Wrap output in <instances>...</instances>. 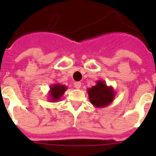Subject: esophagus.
Segmentation results:
<instances>
[{
  "instance_id": "1",
  "label": "esophagus",
  "mask_w": 156,
  "mask_h": 156,
  "mask_svg": "<svg viewBox=\"0 0 156 156\" xmlns=\"http://www.w3.org/2000/svg\"><path fill=\"white\" fill-rule=\"evenodd\" d=\"M73 86H74V87L77 88V89H79V88H81L82 83H81L80 82H75V83H73Z\"/></svg>"
}]
</instances>
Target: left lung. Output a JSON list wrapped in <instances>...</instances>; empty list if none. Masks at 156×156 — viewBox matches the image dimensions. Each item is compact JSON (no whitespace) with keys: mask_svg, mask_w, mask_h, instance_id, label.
I'll use <instances>...</instances> for the list:
<instances>
[{"mask_svg":"<svg viewBox=\"0 0 156 156\" xmlns=\"http://www.w3.org/2000/svg\"><path fill=\"white\" fill-rule=\"evenodd\" d=\"M90 104L98 108H105L112 103L116 93L112 86H107L103 80L96 82V85L87 89Z\"/></svg>","mask_w":156,"mask_h":156,"instance_id":"obj_1","label":"left lung"}]
</instances>
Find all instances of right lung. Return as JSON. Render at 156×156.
Masks as SVG:
<instances>
[{"mask_svg": "<svg viewBox=\"0 0 156 156\" xmlns=\"http://www.w3.org/2000/svg\"><path fill=\"white\" fill-rule=\"evenodd\" d=\"M67 87L60 83H55L53 85L50 86L49 90V101L52 103L58 102L59 100H61V97L63 96V95L66 92V90H67Z\"/></svg>", "mask_w": 156, "mask_h": 156, "instance_id": "add662e5", "label": "right lung"}]
</instances>
